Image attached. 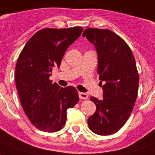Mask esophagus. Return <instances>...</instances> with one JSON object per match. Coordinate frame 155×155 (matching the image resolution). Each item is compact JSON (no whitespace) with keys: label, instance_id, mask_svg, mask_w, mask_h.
I'll list each match as a JSON object with an SVG mask.
<instances>
[{"label":"esophagus","instance_id":"34e87169","mask_svg":"<svg viewBox=\"0 0 155 155\" xmlns=\"http://www.w3.org/2000/svg\"><path fill=\"white\" fill-rule=\"evenodd\" d=\"M79 97H80V99H87V98H88V95L86 94V93L80 92L79 93Z\"/></svg>","mask_w":155,"mask_h":155}]
</instances>
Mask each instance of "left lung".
<instances>
[{
  "label": "left lung",
  "instance_id": "obj_1",
  "mask_svg": "<svg viewBox=\"0 0 155 155\" xmlns=\"http://www.w3.org/2000/svg\"><path fill=\"white\" fill-rule=\"evenodd\" d=\"M83 36L95 45L98 54V74L104 82V98L91 97L96 106L89 117L90 130L110 135L123 127L131 114L139 88V73L134 55L123 39L112 31L87 28Z\"/></svg>",
  "mask_w": 155,
  "mask_h": 155
}]
</instances>
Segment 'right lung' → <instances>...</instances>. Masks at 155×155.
<instances>
[{"instance_id":"right-lung-1","label":"right lung","mask_w":155,"mask_h":155,"mask_svg":"<svg viewBox=\"0 0 155 155\" xmlns=\"http://www.w3.org/2000/svg\"><path fill=\"white\" fill-rule=\"evenodd\" d=\"M83 28H44L28 40L18 57L15 81L23 110L39 130L56 132L64 126L67 110L79 101L74 87H61L49 80L60 67L67 48L81 35Z\"/></svg>"}]
</instances>
